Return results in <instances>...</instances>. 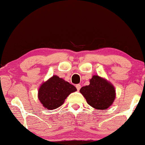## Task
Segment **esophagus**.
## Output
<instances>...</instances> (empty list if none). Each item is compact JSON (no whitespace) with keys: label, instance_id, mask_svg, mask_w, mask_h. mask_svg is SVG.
<instances>
[{"label":"esophagus","instance_id":"esophagus-1","mask_svg":"<svg viewBox=\"0 0 145 145\" xmlns=\"http://www.w3.org/2000/svg\"><path fill=\"white\" fill-rule=\"evenodd\" d=\"M76 89H77L78 91H79V90L80 89V88H81V85H80V84H76Z\"/></svg>","mask_w":145,"mask_h":145}]
</instances>
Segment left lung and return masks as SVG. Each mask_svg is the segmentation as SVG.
Returning <instances> with one entry per match:
<instances>
[{"instance_id": "8db88e82", "label": "left lung", "mask_w": 145, "mask_h": 145, "mask_svg": "<svg viewBox=\"0 0 145 145\" xmlns=\"http://www.w3.org/2000/svg\"><path fill=\"white\" fill-rule=\"evenodd\" d=\"M89 85L80 90L88 104L97 110H106L114 102L116 90L112 83L106 78L94 75L90 79Z\"/></svg>"}]
</instances>
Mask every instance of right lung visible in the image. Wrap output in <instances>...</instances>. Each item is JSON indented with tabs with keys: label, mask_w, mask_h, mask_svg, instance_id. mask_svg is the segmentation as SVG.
Here are the masks:
<instances>
[{
	"label": "right lung",
	"mask_w": 145,
	"mask_h": 145,
	"mask_svg": "<svg viewBox=\"0 0 145 145\" xmlns=\"http://www.w3.org/2000/svg\"><path fill=\"white\" fill-rule=\"evenodd\" d=\"M76 91L74 85L54 75L41 84L38 99L45 108L54 110L64 104L66 98Z\"/></svg>",
	"instance_id": "right-lung-1"
}]
</instances>
